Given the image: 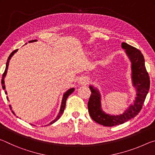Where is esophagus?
I'll use <instances>...</instances> for the list:
<instances>
[{
    "label": "esophagus",
    "mask_w": 155,
    "mask_h": 155,
    "mask_svg": "<svg viewBox=\"0 0 155 155\" xmlns=\"http://www.w3.org/2000/svg\"><path fill=\"white\" fill-rule=\"evenodd\" d=\"M89 78L87 77H80L78 80V85H85L89 82Z\"/></svg>",
    "instance_id": "34e87169"
}]
</instances>
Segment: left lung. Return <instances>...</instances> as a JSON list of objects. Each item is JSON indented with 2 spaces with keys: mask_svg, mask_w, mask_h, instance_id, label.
<instances>
[{
  "mask_svg": "<svg viewBox=\"0 0 155 155\" xmlns=\"http://www.w3.org/2000/svg\"><path fill=\"white\" fill-rule=\"evenodd\" d=\"M122 48L130 61V77L136 96L134 101L125 111L119 115L107 114L102 109L101 94L98 88L90 85L91 96L87 104L88 111L91 118L105 127L122 124L135 117L142 108L146 97L150 89V78L145 66V60L140 50L127 43H122Z\"/></svg>",
  "mask_w": 155,
  "mask_h": 155,
  "instance_id": "8db88e82",
  "label": "left lung"
}]
</instances>
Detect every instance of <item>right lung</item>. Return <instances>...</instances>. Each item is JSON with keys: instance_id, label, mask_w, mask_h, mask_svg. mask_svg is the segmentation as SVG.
Here are the masks:
<instances>
[{"instance_id": "obj_1", "label": "right lung", "mask_w": 155, "mask_h": 155, "mask_svg": "<svg viewBox=\"0 0 155 155\" xmlns=\"http://www.w3.org/2000/svg\"><path fill=\"white\" fill-rule=\"evenodd\" d=\"M38 41V40H31V41H28V43L35 42V41ZM18 49H17V50H15V51H13V52H12V53L10 54V55L9 56L8 59H7V63H6V68H5V70L4 73H3V74H2V80H1V84H2V89H3V90H5V94H7V91L5 90V77H6V74H7V70H8V66H9V60L11 59V58L12 57V56L14 55V54L15 53V52H16L18 51ZM74 91V87H72V88H70V89H69V90H67V91H65V92L64 94V95H63V98H62V101H61V107H60V110H59V114H58V115H57V117H55V119L53 120H52V122H50V124H53V123H54V122H55L56 121H57V120H58L60 118V117L61 116V115L63 114V113H64V109H65V103H66V100H67V98H68V97L70 95V94H72ZM7 99L8 100V101H9L8 96H7ZM9 107H10V109H11L12 111V113H13V114H14L15 115H16L15 114L14 111H13V110H12V106H11V105H9Z\"/></svg>"}]
</instances>
